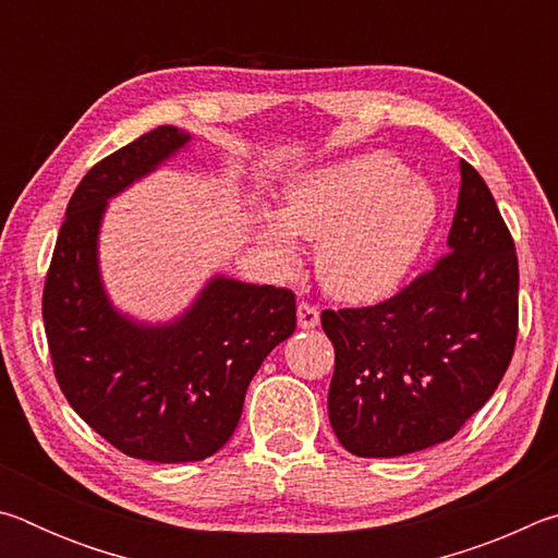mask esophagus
<instances>
[{"instance_id": "1", "label": "esophagus", "mask_w": 558, "mask_h": 558, "mask_svg": "<svg viewBox=\"0 0 558 558\" xmlns=\"http://www.w3.org/2000/svg\"><path fill=\"white\" fill-rule=\"evenodd\" d=\"M298 325L302 329H313L319 325V307L313 305V302L302 300L298 302Z\"/></svg>"}]
</instances>
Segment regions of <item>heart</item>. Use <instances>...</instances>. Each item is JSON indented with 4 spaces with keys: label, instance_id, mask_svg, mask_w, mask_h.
I'll use <instances>...</instances> for the list:
<instances>
[{
    "label": "heart",
    "instance_id": "heart-1",
    "mask_svg": "<svg viewBox=\"0 0 558 558\" xmlns=\"http://www.w3.org/2000/svg\"><path fill=\"white\" fill-rule=\"evenodd\" d=\"M436 223V199L399 159L364 155L288 186L280 214L263 211L260 239L282 268L298 263L292 235L317 243L329 295L379 300L399 286Z\"/></svg>",
    "mask_w": 558,
    "mask_h": 558
}]
</instances>
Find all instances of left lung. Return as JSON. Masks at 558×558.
<instances>
[{
  "mask_svg": "<svg viewBox=\"0 0 558 558\" xmlns=\"http://www.w3.org/2000/svg\"><path fill=\"white\" fill-rule=\"evenodd\" d=\"M519 263L495 196L460 159L448 253L372 307L325 310L329 423L359 458L450 440L502 381L517 344Z\"/></svg>",
  "mask_w": 558,
  "mask_h": 558,
  "instance_id": "obj_1",
  "label": "left lung"
}]
</instances>
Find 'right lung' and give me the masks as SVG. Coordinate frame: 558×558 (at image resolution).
Here are the masks:
<instances>
[{
  "label": "right lung",
  "mask_w": 558,
  "mask_h": 558,
  "mask_svg": "<svg viewBox=\"0 0 558 558\" xmlns=\"http://www.w3.org/2000/svg\"><path fill=\"white\" fill-rule=\"evenodd\" d=\"M189 143L159 125L100 159L65 209L44 282V327L65 401L110 446L153 462H196L226 446L263 359L295 332V292L214 278L167 327L118 315L98 276L106 202Z\"/></svg>",
  "instance_id": "obj_1"
}]
</instances>
